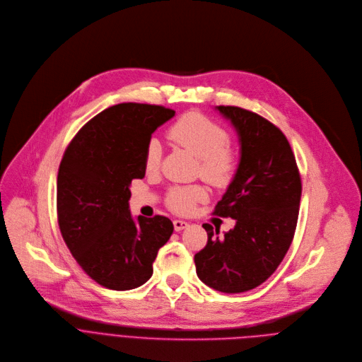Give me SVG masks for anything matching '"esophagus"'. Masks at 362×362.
Wrapping results in <instances>:
<instances>
[{
  "label": "esophagus",
  "instance_id": "obj_1",
  "mask_svg": "<svg viewBox=\"0 0 362 362\" xmlns=\"http://www.w3.org/2000/svg\"><path fill=\"white\" fill-rule=\"evenodd\" d=\"M188 226H189V224H188L187 221H184V220H174V228H175V231H182V230H185Z\"/></svg>",
  "mask_w": 362,
  "mask_h": 362
}]
</instances>
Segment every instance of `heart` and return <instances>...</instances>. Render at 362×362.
I'll list each match as a JSON object with an SVG mask.
<instances>
[{
    "instance_id": "obj_1",
    "label": "heart",
    "mask_w": 362,
    "mask_h": 362,
    "mask_svg": "<svg viewBox=\"0 0 362 362\" xmlns=\"http://www.w3.org/2000/svg\"><path fill=\"white\" fill-rule=\"evenodd\" d=\"M167 136L177 146L192 153L201 160V175L215 185H227L237 170L235 153L230 148L228 131L198 112H189L177 119ZM161 163V144L153 138L148 141L144 167L154 171ZM206 192L201 187H175L170 191L167 202L177 212H189L198 201L205 199Z\"/></svg>"
}]
</instances>
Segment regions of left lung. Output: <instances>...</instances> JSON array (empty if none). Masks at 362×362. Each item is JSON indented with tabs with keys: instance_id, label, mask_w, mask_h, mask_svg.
<instances>
[{
	"instance_id": "1",
	"label": "left lung",
	"mask_w": 362,
	"mask_h": 362,
	"mask_svg": "<svg viewBox=\"0 0 362 362\" xmlns=\"http://www.w3.org/2000/svg\"><path fill=\"white\" fill-rule=\"evenodd\" d=\"M231 121L240 139L237 173L215 205L235 227L204 224L208 241L195 254L198 278L216 291L237 294L267 281L290 248L301 201V177L290 142L261 115L231 105L216 107Z\"/></svg>"
}]
</instances>
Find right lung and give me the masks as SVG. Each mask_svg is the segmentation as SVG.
Returning <instances> with one entry per match:
<instances>
[{
    "label": "right lung",
    "instance_id": "obj_1",
    "mask_svg": "<svg viewBox=\"0 0 362 362\" xmlns=\"http://www.w3.org/2000/svg\"><path fill=\"white\" fill-rule=\"evenodd\" d=\"M175 111L150 104L112 105L72 138L57 177L61 235L88 276L128 291L153 275L158 250L170 240V218L129 212V185L144 178V156L153 132Z\"/></svg>",
    "mask_w": 362,
    "mask_h": 362
}]
</instances>
